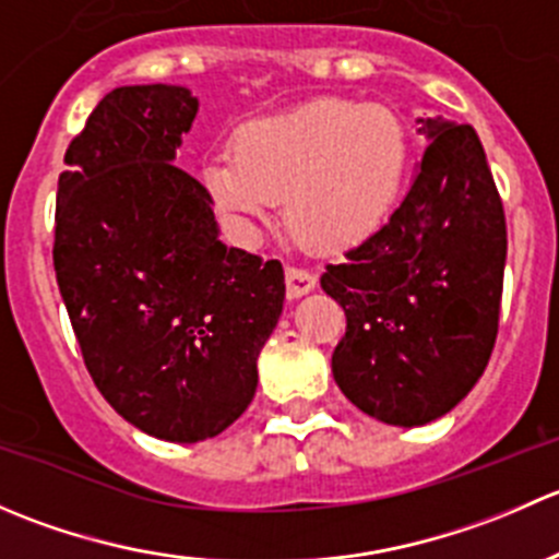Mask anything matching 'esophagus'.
Instances as JSON below:
<instances>
[{
	"mask_svg": "<svg viewBox=\"0 0 559 559\" xmlns=\"http://www.w3.org/2000/svg\"><path fill=\"white\" fill-rule=\"evenodd\" d=\"M313 286H316L313 273H308V270H302V267H286V295H289L292 300L308 295Z\"/></svg>",
	"mask_w": 559,
	"mask_h": 559,
	"instance_id": "obj_1",
	"label": "esophagus"
}]
</instances>
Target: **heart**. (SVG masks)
I'll list each match as a JSON object with an SVG mask.
<instances>
[{
    "label": "heart",
    "instance_id": "1",
    "mask_svg": "<svg viewBox=\"0 0 559 559\" xmlns=\"http://www.w3.org/2000/svg\"><path fill=\"white\" fill-rule=\"evenodd\" d=\"M229 145L200 170L216 211L248 233L284 197L292 233L321 248L357 246L379 233L414 156L397 112L337 97L246 121Z\"/></svg>",
    "mask_w": 559,
    "mask_h": 559
}]
</instances>
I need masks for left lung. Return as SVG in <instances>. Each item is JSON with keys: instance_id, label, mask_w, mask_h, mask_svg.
I'll use <instances>...</instances> for the list:
<instances>
[{"instance_id": "left-lung-1", "label": "left lung", "mask_w": 559, "mask_h": 559, "mask_svg": "<svg viewBox=\"0 0 559 559\" xmlns=\"http://www.w3.org/2000/svg\"><path fill=\"white\" fill-rule=\"evenodd\" d=\"M430 140L408 194L321 289L346 311L332 376L362 414L394 427L441 419L467 397L498 337L506 216L467 123L416 118Z\"/></svg>"}]
</instances>
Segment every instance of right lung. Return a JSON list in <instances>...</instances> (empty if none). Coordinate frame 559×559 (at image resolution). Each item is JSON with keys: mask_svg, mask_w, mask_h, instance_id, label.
<instances>
[{"mask_svg": "<svg viewBox=\"0 0 559 559\" xmlns=\"http://www.w3.org/2000/svg\"><path fill=\"white\" fill-rule=\"evenodd\" d=\"M197 110L183 86L112 88L56 200V281L88 373L170 443L216 438L248 408L286 297L281 262L224 246L205 186L173 165Z\"/></svg>", "mask_w": 559, "mask_h": 559, "instance_id": "add662e5", "label": "right lung"}]
</instances>
